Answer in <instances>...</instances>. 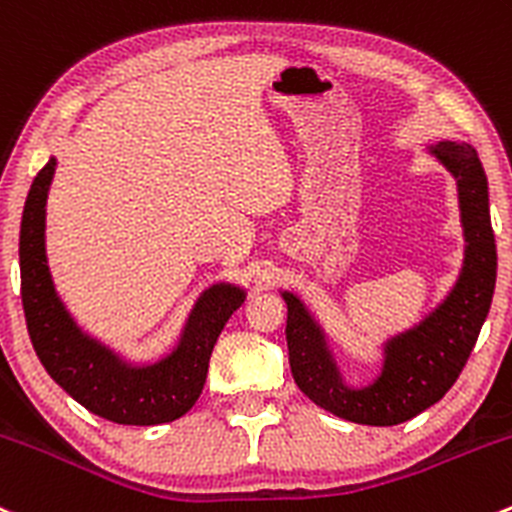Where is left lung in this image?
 Wrapping results in <instances>:
<instances>
[{
    "label": "left lung",
    "mask_w": 512,
    "mask_h": 512,
    "mask_svg": "<svg viewBox=\"0 0 512 512\" xmlns=\"http://www.w3.org/2000/svg\"><path fill=\"white\" fill-rule=\"evenodd\" d=\"M429 149L459 186L464 270L437 311L387 343L383 373L373 385L351 390L341 383L321 328L297 297L284 294L289 365L299 390L321 410L355 424L392 427L439 402L464 370L491 309L498 255L481 159L471 144L439 142Z\"/></svg>",
    "instance_id": "1"
}]
</instances>
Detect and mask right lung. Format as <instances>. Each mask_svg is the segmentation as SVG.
Returning a JSON list of instances; mask_svg holds the SVG:
<instances>
[{"label":"right lung","mask_w":512,"mask_h":512,"mask_svg":"<svg viewBox=\"0 0 512 512\" xmlns=\"http://www.w3.org/2000/svg\"><path fill=\"white\" fill-rule=\"evenodd\" d=\"M53 171L56 159L36 174L21 215V304L34 351L46 373L98 417L132 427L174 422L196 405L215 341L245 294L230 284H215L193 306L174 353L144 368L122 363L115 353L80 333L53 289L43 247Z\"/></svg>","instance_id":"obj_1"}]
</instances>
